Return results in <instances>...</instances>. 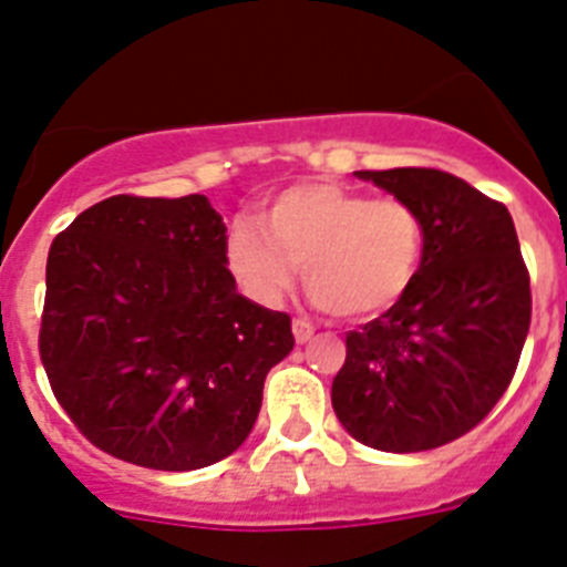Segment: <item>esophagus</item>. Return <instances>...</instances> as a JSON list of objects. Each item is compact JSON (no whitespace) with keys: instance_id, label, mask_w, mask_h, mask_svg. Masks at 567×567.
I'll return each mask as SVG.
<instances>
[{"instance_id":"obj_1","label":"esophagus","mask_w":567,"mask_h":567,"mask_svg":"<svg viewBox=\"0 0 567 567\" xmlns=\"http://www.w3.org/2000/svg\"><path fill=\"white\" fill-rule=\"evenodd\" d=\"M292 334L298 343H307V340H312L315 329L312 323H307V320H292Z\"/></svg>"}]
</instances>
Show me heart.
I'll return each instance as SVG.
<instances>
[{
	"label": "heart",
	"instance_id": "b5f03b06",
	"mask_svg": "<svg viewBox=\"0 0 567 567\" xmlns=\"http://www.w3.org/2000/svg\"><path fill=\"white\" fill-rule=\"evenodd\" d=\"M425 227L400 198L332 182L280 189L260 224L240 218L227 240L229 272L264 307H278L300 272L318 307L365 320L392 309L417 280Z\"/></svg>",
	"mask_w": 567,
	"mask_h": 567
}]
</instances>
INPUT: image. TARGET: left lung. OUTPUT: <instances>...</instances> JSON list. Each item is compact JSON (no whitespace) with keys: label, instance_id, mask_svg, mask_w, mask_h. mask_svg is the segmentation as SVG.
Listing matches in <instances>:
<instances>
[{"label":"left lung","instance_id":"1","mask_svg":"<svg viewBox=\"0 0 567 567\" xmlns=\"http://www.w3.org/2000/svg\"><path fill=\"white\" fill-rule=\"evenodd\" d=\"M423 218L417 280L389 312L346 334L332 380L343 429L378 452H429L497 405L530 327V280L511 213L452 173L363 169Z\"/></svg>","mask_w":567,"mask_h":567}]
</instances>
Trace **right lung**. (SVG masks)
<instances>
[{"mask_svg":"<svg viewBox=\"0 0 567 567\" xmlns=\"http://www.w3.org/2000/svg\"><path fill=\"white\" fill-rule=\"evenodd\" d=\"M292 320L238 292L207 195H113L48 252L42 352L53 394L102 452L195 471L249 437Z\"/></svg>","mask_w":567,"mask_h":567,"instance_id":"add662e5","label":"right lung"}]
</instances>
